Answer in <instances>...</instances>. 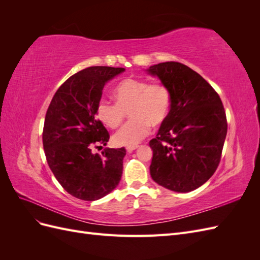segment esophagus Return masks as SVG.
<instances>
[{
  "label": "esophagus",
  "mask_w": 260,
  "mask_h": 260,
  "mask_svg": "<svg viewBox=\"0 0 260 260\" xmlns=\"http://www.w3.org/2000/svg\"><path fill=\"white\" fill-rule=\"evenodd\" d=\"M137 148H138V145H135V146H128L125 149H127L128 153H131V152H133V151H135V149H137Z\"/></svg>",
  "instance_id": "1"
}]
</instances>
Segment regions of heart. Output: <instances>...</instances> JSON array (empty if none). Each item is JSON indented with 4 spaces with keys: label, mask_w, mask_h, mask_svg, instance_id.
Instances as JSON below:
<instances>
[{
    "label": "heart",
    "mask_w": 260,
    "mask_h": 260,
    "mask_svg": "<svg viewBox=\"0 0 260 260\" xmlns=\"http://www.w3.org/2000/svg\"><path fill=\"white\" fill-rule=\"evenodd\" d=\"M115 103L102 100L96 105L98 119L106 127L116 129L130 111L131 121L117 131L113 143L117 146H135L146 138L153 127L167 120L171 94L167 86L151 84L146 80L124 79L113 91Z\"/></svg>",
    "instance_id": "b5f03b06"
}]
</instances>
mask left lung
Returning a JSON list of instances; mask_svg holds the SVG:
<instances>
[{
  "label": "left lung",
  "mask_w": 260,
  "mask_h": 260,
  "mask_svg": "<svg viewBox=\"0 0 260 260\" xmlns=\"http://www.w3.org/2000/svg\"><path fill=\"white\" fill-rule=\"evenodd\" d=\"M146 72L171 94L167 120L149 142V174L170 191H194L209 180L220 162L228 130L222 102L201 75L181 62H160Z\"/></svg>",
  "instance_id": "1"
}]
</instances>
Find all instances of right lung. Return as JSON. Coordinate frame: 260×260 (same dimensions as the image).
Segmentation results:
<instances>
[{
    "label": "right lung",
    "instance_id": "add662e5",
    "mask_svg": "<svg viewBox=\"0 0 260 260\" xmlns=\"http://www.w3.org/2000/svg\"><path fill=\"white\" fill-rule=\"evenodd\" d=\"M124 68L88 67L62 83L45 115L43 148L53 175L65 191L82 201H96L111 193L122 175L124 147L104 148L109 135L96 119V105L104 85Z\"/></svg>",
    "mask_w": 260,
    "mask_h": 260
}]
</instances>
